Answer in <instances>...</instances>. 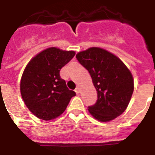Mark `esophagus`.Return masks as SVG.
Instances as JSON below:
<instances>
[{
    "label": "esophagus",
    "instance_id": "esophagus-1",
    "mask_svg": "<svg viewBox=\"0 0 155 155\" xmlns=\"http://www.w3.org/2000/svg\"><path fill=\"white\" fill-rule=\"evenodd\" d=\"M74 91L76 92V94H78L79 93H80V88H79V87H76V89L74 90Z\"/></svg>",
    "mask_w": 155,
    "mask_h": 155
}]
</instances>
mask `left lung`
<instances>
[{
	"instance_id": "8db88e82",
	"label": "left lung",
	"mask_w": 155,
	"mask_h": 155,
	"mask_svg": "<svg viewBox=\"0 0 155 155\" xmlns=\"http://www.w3.org/2000/svg\"><path fill=\"white\" fill-rule=\"evenodd\" d=\"M88 71L97 91L95 104L88 106L94 119L109 122L124 113L134 92V78L119 57L99 47H91L76 55Z\"/></svg>"
}]
</instances>
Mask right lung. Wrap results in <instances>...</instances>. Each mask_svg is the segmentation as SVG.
I'll return each mask as SVG.
<instances>
[{
	"label": "right lung",
	"instance_id": "1",
	"mask_svg": "<svg viewBox=\"0 0 155 155\" xmlns=\"http://www.w3.org/2000/svg\"><path fill=\"white\" fill-rule=\"evenodd\" d=\"M75 55L57 47L42 50L28 62L20 83L25 104L36 117L51 120L61 116L76 95L60 76L61 68Z\"/></svg>",
	"mask_w": 155,
	"mask_h": 155
}]
</instances>
